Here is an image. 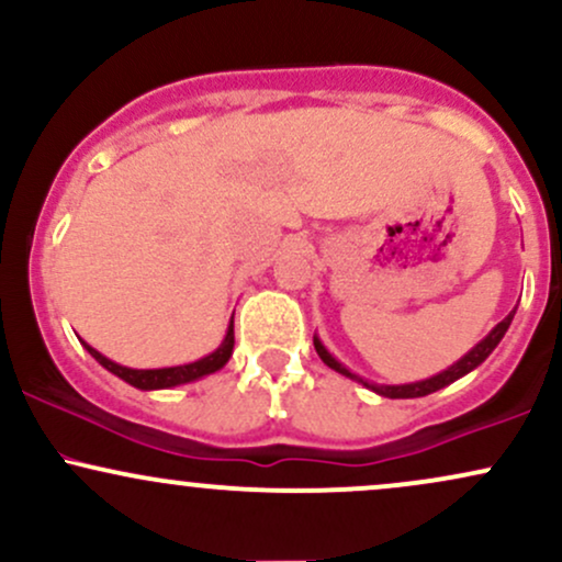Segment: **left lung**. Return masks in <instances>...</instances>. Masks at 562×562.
Wrapping results in <instances>:
<instances>
[{"label": "left lung", "mask_w": 562, "mask_h": 562, "mask_svg": "<svg viewBox=\"0 0 562 562\" xmlns=\"http://www.w3.org/2000/svg\"><path fill=\"white\" fill-rule=\"evenodd\" d=\"M513 317H515V312H509L507 317L502 319L499 325H496L494 330L481 340V344H475L473 348H470V351L460 359V362H454V364L449 367V370L438 372V375H434V378L420 380V383H406V385H375V383H367V380H362L359 375H353L351 370H346V367L340 364L338 359H335L325 346H322V340L317 338V335H314V348H317L319 359L327 367H330V370L340 372V375H346V378H351V380H359V383L367 385V389H370V391L380 393V396H389V398H417V396H428V393H434L438 389H447L449 383H454V380H460L462 375H468V372H473L481 362H486L488 353H492L494 348L499 346V340L505 338V333H507V327H509V322H513Z\"/></svg>", "instance_id": "1"}]
</instances>
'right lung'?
I'll use <instances>...</instances> for the list:
<instances>
[{
	"instance_id": "right-lung-1",
	"label": "right lung",
	"mask_w": 562,
	"mask_h": 562,
	"mask_svg": "<svg viewBox=\"0 0 562 562\" xmlns=\"http://www.w3.org/2000/svg\"><path fill=\"white\" fill-rule=\"evenodd\" d=\"M232 346H235V325H232V322H229V330H227V335H224L222 346H218L214 353H209V357L198 359V362L179 364V367H160V370H132V367L111 362V359L102 357L100 351H94L92 346L83 344V348H87V351L92 353L97 362L105 367L108 372H113V375H119L121 380H126L128 385H134V389H139V391L173 389V385L192 383V380H198V378H203V375H211V372L222 370V367L229 362Z\"/></svg>"
}]
</instances>
